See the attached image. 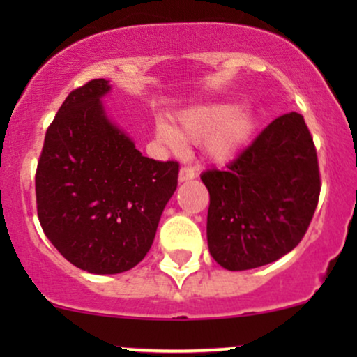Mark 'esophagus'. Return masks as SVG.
Masks as SVG:
<instances>
[{"instance_id":"esophagus-1","label":"esophagus","mask_w":357,"mask_h":357,"mask_svg":"<svg viewBox=\"0 0 357 357\" xmlns=\"http://www.w3.org/2000/svg\"><path fill=\"white\" fill-rule=\"evenodd\" d=\"M195 178H196V173L191 169V167H181V169H179V183L191 181V179Z\"/></svg>"}]
</instances>
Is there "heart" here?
I'll list each match as a JSON object with an SVG mask.
<instances>
[{
    "instance_id": "1",
    "label": "heart",
    "mask_w": 357,
    "mask_h": 357,
    "mask_svg": "<svg viewBox=\"0 0 357 357\" xmlns=\"http://www.w3.org/2000/svg\"><path fill=\"white\" fill-rule=\"evenodd\" d=\"M255 129L252 110L236 107L231 102L198 105L178 116V129L166 121L155 122V137L173 151L183 141L202 142L211 161H227L243 147Z\"/></svg>"
}]
</instances>
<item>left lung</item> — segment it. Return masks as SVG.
Wrapping results in <instances>:
<instances>
[{"instance_id": "left-lung-1", "label": "left lung", "mask_w": 357, "mask_h": 357, "mask_svg": "<svg viewBox=\"0 0 357 357\" xmlns=\"http://www.w3.org/2000/svg\"><path fill=\"white\" fill-rule=\"evenodd\" d=\"M206 236L227 270L272 264L301 243L321 192L315 146L304 117H277L227 169H208Z\"/></svg>"}]
</instances>
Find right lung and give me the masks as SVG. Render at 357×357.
<instances>
[{"label": "right lung", "instance_id": "obj_1", "mask_svg": "<svg viewBox=\"0 0 357 357\" xmlns=\"http://www.w3.org/2000/svg\"><path fill=\"white\" fill-rule=\"evenodd\" d=\"M109 80L72 90L47 129L36 167V211L52 245L85 272L121 273L153 245L179 165L142 155L109 121Z\"/></svg>", "mask_w": 357, "mask_h": 357}]
</instances>
